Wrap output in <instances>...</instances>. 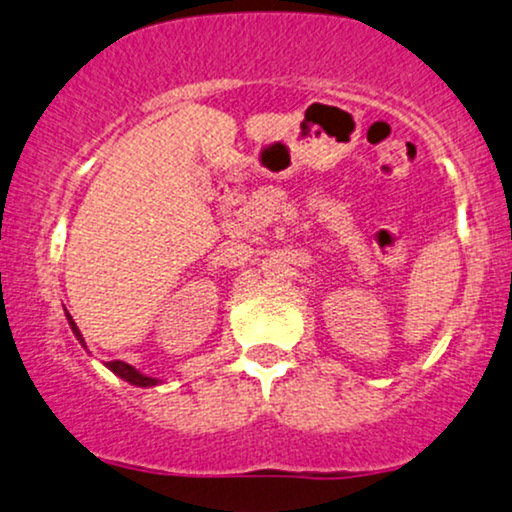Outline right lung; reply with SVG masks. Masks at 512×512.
Here are the masks:
<instances>
[{
    "label": "right lung",
    "instance_id": "add662e5",
    "mask_svg": "<svg viewBox=\"0 0 512 512\" xmlns=\"http://www.w3.org/2000/svg\"><path fill=\"white\" fill-rule=\"evenodd\" d=\"M67 320H69V327H72L74 337L79 339V344L84 346V349H86L84 334L79 332V327H76V322L72 320V315H69V313H67ZM105 368H110V370H113V373L117 375V378L127 380L129 385H137V387H154V385L161 383V380H158V378H151V375H144V373H139L137 368H134V366H129V363H125V361H108V363H105Z\"/></svg>",
    "mask_w": 512,
    "mask_h": 512
}]
</instances>
